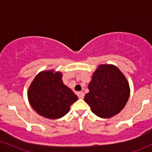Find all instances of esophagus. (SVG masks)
<instances>
[{
  "instance_id": "esophagus-1",
  "label": "esophagus",
  "mask_w": 152,
  "mask_h": 152,
  "mask_svg": "<svg viewBox=\"0 0 152 152\" xmlns=\"http://www.w3.org/2000/svg\"><path fill=\"white\" fill-rule=\"evenodd\" d=\"M77 95H78V97H79V98H80V99H83L84 97V93L83 92H78Z\"/></svg>"
}]
</instances>
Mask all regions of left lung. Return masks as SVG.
Masks as SVG:
<instances>
[{
  "label": "left lung",
  "instance_id": "left-lung-1",
  "mask_svg": "<svg viewBox=\"0 0 152 152\" xmlns=\"http://www.w3.org/2000/svg\"><path fill=\"white\" fill-rule=\"evenodd\" d=\"M84 101L100 118H111L124 108L130 89L128 81L116 66L100 65L92 74Z\"/></svg>",
  "mask_w": 152,
  "mask_h": 152
}]
</instances>
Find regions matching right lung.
<instances>
[{"label":"right lung","mask_w":152,"mask_h":152,"mask_svg":"<svg viewBox=\"0 0 152 152\" xmlns=\"http://www.w3.org/2000/svg\"><path fill=\"white\" fill-rule=\"evenodd\" d=\"M63 73L55 70L38 73L30 84L28 97L32 108L41 116L56 119L65 116L78 97L62 80Z\"/></svg>","instance_id":"right-lung-1"}]
</instances>
